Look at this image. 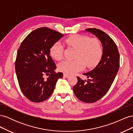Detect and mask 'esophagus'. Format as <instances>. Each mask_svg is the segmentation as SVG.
<instances>
[{"mask_svg":"<svg viewBox=\"0 0 133 133\" xmlns=\"http://www.w3.org/2000/svg\"><path fill=\"white\" fill-rule=\"evenodd\" d=\"M63 75H64V77H65V78H69V76H70V75H68V74H65V73H64V74H63Z\"/></svg>","mask_w":133,"mask_h":133,"instance_id":"obj_1","label":"esophagus"}]
</instances>
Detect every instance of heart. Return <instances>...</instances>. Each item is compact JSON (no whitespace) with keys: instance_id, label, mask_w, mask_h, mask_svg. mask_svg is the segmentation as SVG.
Returning a JSON list of instances; mask_svg holds the SVG:
<instances>
[{"instance_id":"obj_1","label":"heart","mask_w":133,"mask_h":133,"mask_svg":"<svg viewBox=\"0 0 133 133\" xmlns=\"http://www.w3.org/2000/svg\"><path fill=\"white\" fill-rule=\"evenodd\" d=\"M65 42L68 45L76 49L73 60H65L59 64V69L68 74H73L83 70L85 65L88 68L94 66L101 58L103 49L98 39L90 38L88 36L75 35L66 38ZM50 53L57 60L63 57V46L60 42L51 46Z\"/></svg>"}]
</instances>
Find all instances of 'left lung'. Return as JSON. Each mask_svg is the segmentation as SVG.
Masks as SVG:
<instances>
[{
	"mask_svg": "<svg viewBox=\"0 0 133 133\" xmlns=\"http://www.w3.org/2000/svg\"><path fill=\"white\" fill-rule=\"evenodd\" d=\"M85 31L98 38L102 44L103 54L95 68L83 74L87 76V80L77 76L78 83L73 91L80 101L92 103L101 99L109 90L119 70L120 55L116 44L105 32L96 28H88Z\"/></svg>",
	"mask_w": 133,
	"mask_h": 133,
	"instance_id": "8db88e82",
	"label": "left lung"
}]
</instances>
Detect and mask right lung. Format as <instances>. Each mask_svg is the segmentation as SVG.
Listing matches in <instances>:
<instances>
[{"mask_svg":"<svg viewBox=\"0 0 133 133\" xmlns=\"http://www.w3.org/2000/svg\"><path fill=\"white\" fill-rule=\"evenodd\" d=\"M64 36L46 27L35 29L24 39L17 51L15 71L20 88L25 97L34 103L42 102L53 93L61 72L56 73L50 49ZM44 74L49 75L44 79Z\"/></svg>","mask_w":133,"mask_h":133,"instance_id":"obj_1","label":"right lung"}]
</instances>
